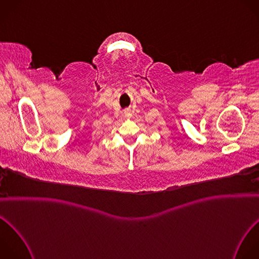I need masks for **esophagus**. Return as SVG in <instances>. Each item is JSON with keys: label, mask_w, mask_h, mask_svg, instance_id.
<instances>
[{"label": "esophagus", "mask_w": 259, "mask_h": 259, "mask_svg": "<svg viewBox=\"0 0 259 259\" xmlns=\"http://www.w3.org/2000/svg\"><path fill=\"white\" fill-rule=\"evenodd\" d=\"M124 115H125V117H128V118L132 116V114H131L130 110H127V111H125V112H124Z\"/></svg>", "instance_id": "1"}]
</instances>
